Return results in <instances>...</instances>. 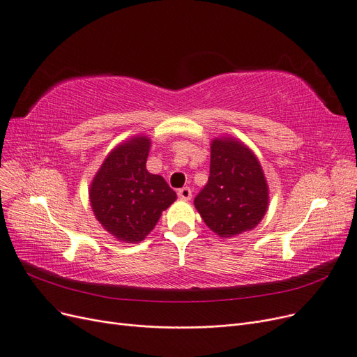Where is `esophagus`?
<instances>
[{"label": "esophagus", "mask_w": 357, "mask_h": 357, "mask_svg": "<svg viewBox=\"0 0 357 357\" xmlns=\"http://www.w3.org/2000/svg\"><path fill=\"white\" fill-rule=\"evenodd\" d=\"M178 197L183 201H190L192 198V191L190 188H181L178 191Z\"/></svg>", "instance_id": "obj_1"}]
</instances>
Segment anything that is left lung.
Segmentation results:
<instances>
[{"label":"left lung","mask_w":357,"mask_h":357,"mask_svg":"<svg viewBox=\"0 0 357 357\" xmlns=\"http://www.w3.org/2000/svg\"><path fill=\"white\" fill-rule=\"evenodd\" d=\"M194 205L207 227L221 238L253 230L268 211L269 186L252 149L231 136L215 137L210 178Z\"/></svg>","instance_id":"8db88e82"}]
</instances>
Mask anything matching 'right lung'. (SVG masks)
<instances>
[{"label":"right lung","mask_w":357,"mask_h":357,"mask_svg":"<svg viewBox=\"0 0 357 357\" xmlns=\"http://www.w3.org/2000/svg\"><path fill=\"white\" fill-rule=\"evenodd\" d=\"M150 139L139 135L117 144L89 185V202L102 229L124 243H140L152 231L176 192L146 160Z\"/></svg>","instance_id":"obj_1"}]
</instances>
